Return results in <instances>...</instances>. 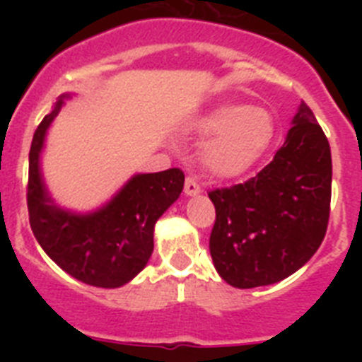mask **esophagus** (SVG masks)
<instances>
[{
  "label": "esophagus",
  "mask_w": 362,
  "mask_h": 362,
  "mask_svg": "<svg viewBox=\"0 0 362 362\" xmlns=\"http://www.w3.org/2000/svg\"><path fill=\"white\" fill-rule=\"evenodd\" d=\"M199 192H201L199 183H197L196 179L188 175L187 181H185V194H187V196H197Z\"/></svg>",
  "instance_id": "esophagus-1"
}]
</instances>
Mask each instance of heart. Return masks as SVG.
<instances>
[{"label": "heart", "instance_id": "heart-1", "mask_svg": "<svg viewBox=\"0 0 362 362\" xmlns=\"http://www.w3.org/2000/svg\"><path fill=\"white\" fill-rule=\"evenodd\" d=\"M192 132L210 139L203 161L217 175H235L257 161L276 136V119L263 107L221 103L192 123Z\"/></svg>", "mask_w": 362, "mask_h": 362}]
</instances>
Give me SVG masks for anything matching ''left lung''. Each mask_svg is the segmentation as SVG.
Segmentation results:
<instances>
[{"label": "left lung", "mask_w": 362, "mask_h": 362, "mask_svg": "<svg viewBox=\"0 0 362 362\" xmlns=\"http://www.w3.org/2000/svg\"><path fill=\"white\" fill-rule=\"evenodd\" d=\"M210 255L235 288L286 279L310 261L328 228L330 143L303 101L286 141L255 177L214 188Z\"/></svg>", "instance_id": "8db88e82"}]
</instances>
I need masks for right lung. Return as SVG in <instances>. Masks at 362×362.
<instances>
[{
	"label": "right lung",
	"instance_id": "obj_1",
	"mask_svg": "<svg viewBox=\"0 0 362 362\" xmlns=\"http://www.w3.org/2000/svg\"><path fill=\"white\" fill-rule=\"evenodd\" d=\"M45 116L32 137L28 153L27 206L30 228L54 263L78 281L99 288L129 283L148 263L153 225L179 197L185 185L181 168L132 177L105 209L74 216L50 203L40 175L45 132L57 116Z\"/></svg>",
	"mask_w": 362,
	"mask_h": 362
}]
</instances>
